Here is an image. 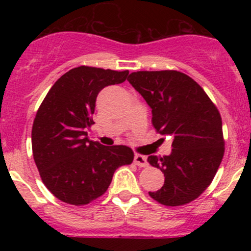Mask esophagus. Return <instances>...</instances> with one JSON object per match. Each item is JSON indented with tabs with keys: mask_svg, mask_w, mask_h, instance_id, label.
Returning a JSON list of instances; mask_svg holds the SVG:
<instances>
[{
	"mask_svg": "<svg viewBox=\"0 0 251 251\" xmlns=\"http://www.w3.org/2000/svg\"><path fill=\"white\" fill-rule=\"evenodd\" d=\"M134 163L139 168H146L148 166V158L143 154H135L134 155Z\"/></svg>",
	"mask_w": 251,
	"mask_h": 251,
	"instance_id": "esophagus-1",
	"label": "esophagus"
}]
</instances>
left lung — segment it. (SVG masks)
I'll return each mask as SVG.
<instances>
[{"label":"left lung","mask_w":251,"mask_h":251,"mask_svg":"<svg viewBox=\"0 0 251 251\" xmlns=\"http://www.w3.org/2000/svg\"><path fill=\"white\" fill-rule=\"evenodd\" d=\"M152 108V125L174 137L170 155H150L165 181L150 197L166 206L185 205L211 184L224 155L222 118L204 89L178 71H139L127 77Z\"/></svg>","instance_id":"1"}]
</instances>
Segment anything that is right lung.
<instances>
[{
  "label": "right lung",
  "mask_w": 251,
  "mask_h": 251,
  "mask_svg": "<svg viewBox=\"0 0 251 251\" xmlns=\"http://www.w3.org/2000/svg\"><path fill=\"white\" fill-rule=\"evenodd\" d=\"M128 71L80 66L51 86L36 112L31 149L40 177L57 200L86 205L107 191L114 171L133 162L132 149L103 146L87 138L97 96L122 83Z\"/></svg>",
  "instance_id": "obj_1"
}]
</instances>
